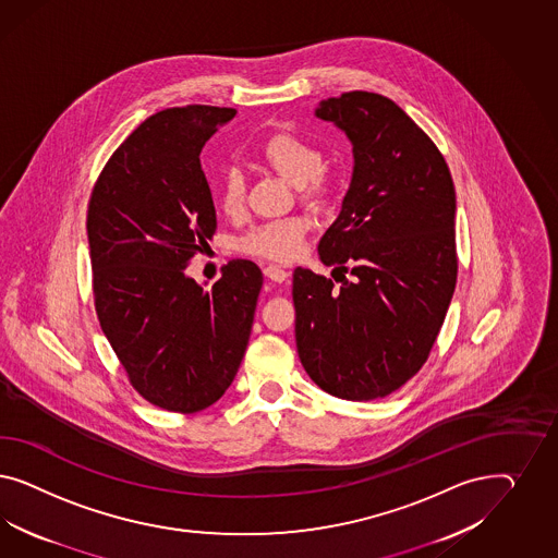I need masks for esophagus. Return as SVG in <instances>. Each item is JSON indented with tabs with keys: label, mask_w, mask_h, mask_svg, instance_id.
I'll use <instances>...</instances> for the list:
<instances>
[{
	"label": "esophagus",
	"mask_w": 558,
	"mask_h": 558,
	"mask_svg": "<svg viewBox=\"0 0 558 558\" xmlns=\"http://www.w3.org/2000/svg\"><path fill=\"white\" fill-rule=\"evenodd\" d=\"M264 276L271 280V282H284V280H288L290 271L282 270L278 266H268V268H264Z\"/></svg>",
	"instance_id": "1"
}]
</instances>
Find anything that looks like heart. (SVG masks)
<instances>
[{"label":"heart","instance_id":"heart-1","mask_svg":"<svg viewBox=\"0 0 558 558\" xmlns=\"http://www.w3.org/2000/svg\"><path fill=\"white\" fill-rule=\"evenodd\" d=\"M264 168L280 175L290 186L301 192L304 201L313 204L325 203L329 194V175L322 166V153L301 136L278 133L270 136L257 151ZM245 204V180L241 171L229 169L220 184V206L227 215H239ZM308 220L290 217L274 220L252 229L239 241L243 254L257 255L266 259H292L301 252Z\"/></svg>","mask_w":558,"mask_h":558}]
</instances>
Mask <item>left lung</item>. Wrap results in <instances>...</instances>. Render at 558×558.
<instances>
[{
	"label": "left lung",
	"mask_w": 558,
	"mask_h": 558,
	"mask_svg": "<svg viewBox=\"0 0 558 558\" xmlns=\"http://www.w3.org/2000/svg\"><path fill=\"white\" fill-rule=\"evenodd\" d=\"M315 117L348 136L354 168L317 247L333 280L292 276L296 350L325 392L371 401L403 387L438 338L457 287V192L438 147L389 98L345 92Z\"/></svg>",
	"instance_id": "left-lung-1"
}]
</instances>
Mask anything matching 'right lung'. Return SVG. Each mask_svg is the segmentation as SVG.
I'll return each mask as SVG.
<instances>
[{
  "label": "right lung",
  "instance_id": "obj_1",
  "mask_svg": "<svg viewBox=\"0 0 558 558\" xmlns=\"http://www.w3.org/2000/svg\"><path fill=\"white\" fill-rule=\"evenodd\" d=\"M235 114L192 104L141 122L106 163L87 210L101 331L133 387L178 413L229 389L264 284L250 259L229 262L208 290L186 274L217 229L201 151Z\"/></svg>",
  "mask_w": 558,
  "mask_h": 558
}]
</instances>
